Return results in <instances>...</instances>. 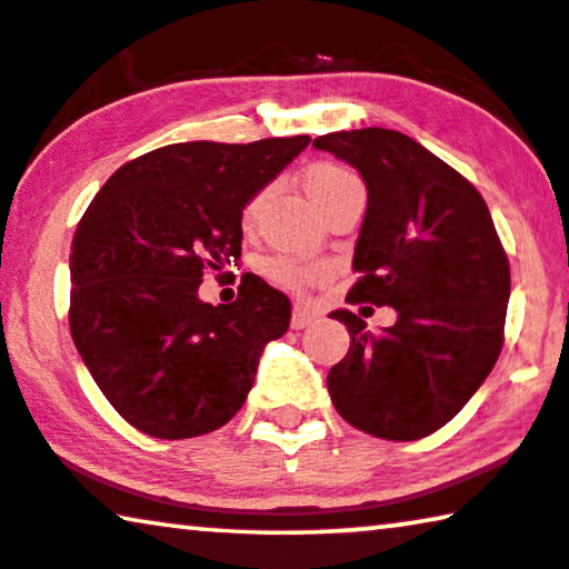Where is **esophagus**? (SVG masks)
Instances as JSON below:
<instances>
[{
	"label": "esophagus",
	"instance_id": "esophagus-1",
	"mask_svg": "<svg viewBox=\"0 0 569 569\" xmlns=\"http://www.w3.org/2000/svg\"><path fill=\"white\" fill-rule=\"evenodd\" d=\"M315 322H317L315 309H309L303 301H296L293 311H291V327H293V330H303V327H309Z\"/></svg>",
	"mask_w": 569,
	"mask_h": 569
}]
</instances>
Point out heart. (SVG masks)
<instances>
[{"mask_svg":"<svg viewBox=\"0 0 569 569\" xmlns=\"http://www.w3.org/2000/svg\"><path fill=\"white\" fill-rule=\"evenodd\" d=\"M301 186L307 190L309 201L315 203L319 211H325V206H330L335 198L348 193V190L363 188L356 172H350L348 167L335 164V162L311 164L309 170L303 172ZM258 203L260 198H252V201L244 206V216H242L244 223H250L254 219ZM262 273H266L268 281H273L276 286L299 291V288H307L311 283L322 281V278L330 273V268L317 260H299V258H288V254H273V258L262 262Z\"/></svg>","mask_w":569,"mask_h":569,"instance_id":"heart-1","label":"heart"}]
</instances>
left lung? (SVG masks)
<instances>
[{"mask_svg": "<svg viewBox=\"0 0 569 569\" xmlns=\"http://www.w3.org/2000/svg\"><path fill=\"white\" fill-rule=\"evenodd\" d=\"M315 149L353 164L368 190L348 303L397 311L379 335L353 311H332L350 350L327 389L353 428L418 441L443 428L498 361L508 254L479 190L410 136L373 126L319 136Z\"/></svg>", "mask_w": 569, "mask_h": 569, "instance_id": "8db88e82", "label": "left lung"}]
</instances>
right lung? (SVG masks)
<instances>
[{"mask_svg": "<svg viewBox=\"0 0 569 569\" xmlns=\"http://www.w3.org/2000/svg\"><path fill=\"white\" fill-rule=\"evenodd\" d=\"M309 136L186 141L110 174L71 242L69 327L108 402L141 433H211L244 405L262 348L291 301L242 278L237 301L206 303V270L242 254V208L299 157Z\"/></svg>", "mask_w": 569, "mask_h": 569, "instance_id": "1", "label": "right lung"}]
</instances>
